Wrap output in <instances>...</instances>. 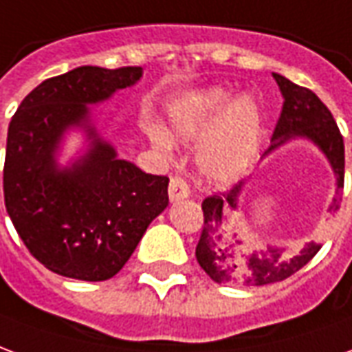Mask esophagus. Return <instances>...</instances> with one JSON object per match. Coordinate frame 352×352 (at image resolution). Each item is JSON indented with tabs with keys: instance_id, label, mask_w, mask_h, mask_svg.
Returning a JSON list of instances; mask_svg holds the SVG:
<instances>
[{
	"instance_id": "34e87169",
	"label": "esophagus",
	"mask_w": 352,
	"mask_h": 352,
	"mask_svg": "<svg viewBox=\"0 0 352 352\" xmlns=\"http://www.w3.org/2000/svg\"><path fill=\"white\" fill-rule=\"evenodd\" d=\"M168 197H170L172 203L189 197V186L186 184L184 178H180V176H172L170 186H168Z\"/></svg>"
}]
</instances>
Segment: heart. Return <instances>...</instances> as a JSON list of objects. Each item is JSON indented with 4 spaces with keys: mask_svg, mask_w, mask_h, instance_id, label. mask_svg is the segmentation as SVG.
<instances>
[{
    "mask_svg": "<svg viewBox=\"0 0 352 352\" xmlns=\"http://www.w3.org/2000/svg\"><path fill=\"white\" fill-rule=\"evenodd\" d=\"M172 132L186 142H201L197 166L214 184H231L248 170L261 140V111L258 104L233 96L223 89H204L182 98L170 111ZM155 140L168 148L164 136Z\"/></svg>",
    "mask_w": 352,
    "mask_h": 352,
    "instance_id": "heart-1",
    "label": "heart"
}]
</instances>
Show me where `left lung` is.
I'll list each match as a JSON object with an SVG mask.
<instances>
[{
  "label": "left lung",
  "instance_id": "8db88e82",
  "mask_svg": "<svg viewBox=\"0 0 352 352\" xmlns=\"http://www.w3.org/2000/svg\"><path fill=\"white\" fill-rule=\"evenodd\" d=\"M278 89L283 92V111L276 121L271 146L265 155L273 149L294 138H307L322 151L330 161L331 170L338 180L336 197L331 201L330 216L340 210L341 189L345 178V146L338 124L333 121L330 109L315 92L305 87L292 83L290 79L273 74ZM243 182L220 195L206 197L203 201L204 226L199 244L197 261L204 273L218 284L235 286H267L280 283L315 258L320 244L307 243L298 254L286 252L284 246H267L256 250L250 244L239 239L233 231L236 203L241 197Z\"/></svg>",
  "mask_w": 352,
  "mask_h": 352
}]
</instances>
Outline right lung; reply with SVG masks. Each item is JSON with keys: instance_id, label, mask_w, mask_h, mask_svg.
Masks as SVG:
<instances>
[{"instance_id": "add662e5", "label": "right lung", "mask_w": 352, "mask_h": 352, "mask_svg": "<svg viewBox=\"0 0 352 352\" xmlns=\"http://www.w3.org/2000/svg\"><path fill=\"white\" fill-rule=\"evenodd\" d=\"M140 77L138 66H81L37 85L9 123L5 208L30 254L56 275L89 283L117 275L168 204V178L119 159L91 123L89 104ZM74 126L89 149L60 169L56 149Z\"/></svg>"}]
</instances>
